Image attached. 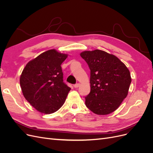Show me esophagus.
<instances>
[{"mask_svg":"<svg viewBox=\"0 0 153 153\" xmlns=\"http://www.w3.org/2000/svg\"><path fill=\"white\" fill-rule=\"evenodd\" d=\"M79 86H80V84H76L74 85V87H75V88H78Z\"/></svg>","mask_w":153,"mask_h":153,"instance_id":"34e87169","label":"esophagus"}]
</instances>
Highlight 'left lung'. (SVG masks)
<instances>
[{
	"mask_svg": "<svg viewBox=\"0 0 153 153\" xmlns=\"http://www.w3.org/2000/svg\"><path fill=\"white\" fill-rule=\"evenodd\" d=\"M80 56L91 70L87 107L98 115L114 112L128 94L131 82L129 69L116 56L103 50L84 51Z\"/></svg>",
	"mask_w": 153,
	"mask_h": 153,
	"instance_id": "left-lung-1",
	"label": "left lung"
}]
</instances>
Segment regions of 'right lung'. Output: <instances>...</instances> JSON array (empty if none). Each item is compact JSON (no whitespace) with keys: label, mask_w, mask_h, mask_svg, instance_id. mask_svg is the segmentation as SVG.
<instances>
[{"label":"right lung","mask_w":153,"mask_h":153,"mask_svg":"<svg viewBox=\"0 0 153 153\" xmlns=\"http://www.w3.org/2000/svg\"><path fill=\"white\" fill-rule=\"evenodd\" d=\"M68 54L52 49L26 64L20 78L25 98L39 112L52 114L63 105L71 90L63 82L61 64Z\"/></svg>","instance_id":"right-lung-1"}]
</instances>
